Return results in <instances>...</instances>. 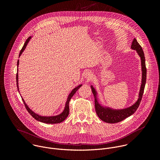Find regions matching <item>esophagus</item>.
Returning <instances> with one entry per match:
<instances>
[{
	"instance_id": "esophagus-1",
	"label": "esophagus",
	"mask_w": 160,
	"mask_h": 160,
	"mask_svg": "<svg viewBox=\"0 0 160 160\" xmlns=\"http://www.w3.org/2000/svg\"><path fill=\"white\" fill-rule=\"evenodd\" d=\"M92 77H93L92 73H91V72H90V71H87L84 73V77H85V78H86L88 80L92 79Z\"/></svg>"
}]
</instances>
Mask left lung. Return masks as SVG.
<instances>
[{
  "label": "left lung",
  "instance_id": "left-lung-1",
  "mask_svg": "<svg viewBox=\"0 0 160 160\" xmlns=\"http://www.w3.org/2000/svg\"><path fill=\"white\" fill-rule=\"evenodd\" d=\"M131 49L136 51L137 53L139 56L141 61V85L139 92L138 99L137 100V101L135 103H133L132 106L128 108L121 109H116L106 106H103L99 101V98H98V92L96 89L92 85H90L91 89H92V92L94 96L95 108L96 114L98 115V117L104 122L109 123H115L125 120L127 117H129L130 116L133 115V114L136 111L141 101L146 82V68L145 62V57L141 46L135 38H134L133 40L132 41L131 45Z\"/></svg>",
  "mask_w": 160,
  "mask_h": 160
}]
</instances>
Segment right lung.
<instances>
[{"instance_id":"add662e5","label":"right lung","mask_w":160,"mask_h":160,"mask_svg":"<svg viewBox=\"0 0 160 160\" xmlns=\"http://www.w3.org/2000/svg\"><path fill=\"white\" fill-rule=\"evenodd\" d=\"M32 37H30L28 38V39L26 40L23 47H22V48L21 49L20 52H19V58L20 57V56L21 55V54L22 53V52H23L25 49V48H27V45H28L29 41L30 40L31 38ZM17 66H18V70H17V74H16V84H17V88H18V92H19V85H18V66H19V60H18V62H17ZM82 85V84L81 85H78L77 87H76L75 88H74L72 91L69 94V95H68V98H67V100H66V104H65V106H64V110L62 111V112L61 113H60L59 115H55V116H41L40 115H38V114L35 112L34 111H33L28 106L27 104V103L25 102V100L23 99V98H22L21 96V98H22V101H23L24 104H25V108L26 109H27V111H28V112L30 114V115L37 121L38 122H42V123H48V124H54V123H61L62 122H63L66 118L68 116V115H69V112H70V109H69V102L71 99V98L73 97V96L75 94V92H77V91L78 90V88ZM21 96V94H20Z\"/></svg>"}]
</instances>
